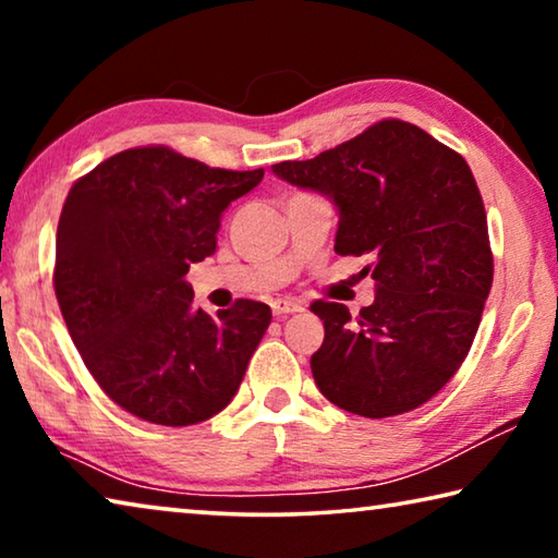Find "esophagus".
Returning <instances> with one entry per match:
<instances>
[{"label":"esophagus","instance_id":"esophagus-1","mask_svg":"<svg viewBox=\"0 0 558 558\" xmlns=\"http://www.w3.org/2000/svg\"><path fill=\"white\" fill-rule=\"evenodd\" d=\"M272 307V315L276 317H282V315H295V313H302V305L295 300H288V298H278L270 302Z\"/></svg>","mask_w":558,"mask_h":558}]
</instances>
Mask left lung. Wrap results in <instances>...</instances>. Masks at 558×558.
<instances>
[{
    "mask_svg": "<svg viewBox=\"0 0 558 558\" xmlns=\"http://www.w3.org/2000/svg\"><path fill=\"white\" fill-rule=\"evenodd\" d=\"M272 172L335 199V251L369 258L362 272L376 280V300L356 317L339 302L310 305L325 323L310 359L317 389L364 418L430 401L465 362L493 288L487 216L465 159L386 118Z\"/></svg>",
    "mask_w": 558,
    "mask_h": 558,
    "instance_id": "1",
    "label": "left lung"
}]
</instances>
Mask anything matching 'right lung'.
I'll use <instances>...</instances> for the list:
<instances>
[{
    "label": "right lung",
    "instance_id": "add662e5",
    "mask_svg": "<svg viewBox=\"0 0 558 558\" xmlns=\"http://www.w3.org/2000/svg\"><path fill=\"white\" fill-rule=\"evenodd\" d=\"M260 179L263 169L233 172L147 145L108 157L65 196L56 300L93 379L137 418L192 426L239 391L270 307L235 300L206 315L184 278L216 251L221 211Z\"/></svg>",
    "mask_w": 558,
    "mask_h": 558
}]
</instances>
